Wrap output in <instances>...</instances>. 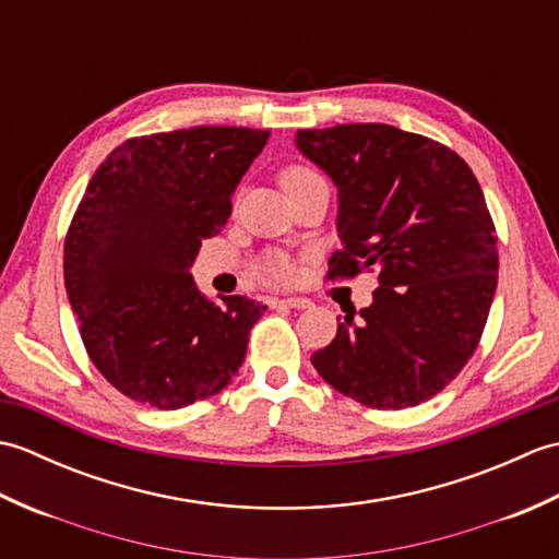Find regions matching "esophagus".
I'll list each match as a JSON object with an SVG mask.
<instances>
[{
    "label": "esophagus",
    "instance_id": "esophagus-1",
    "mask_svg": "<svg viewBox=\"0 0 559 559\" xmlns=\"http://www.w3.org/2000/svg\"><path fill=\"white\" fill-rule=\"evenodd\" d=\"M269 305L271 307H290V310H307V307H312V302L307 298H271Z\"/></svg>",
    "mask_w": 559,
    "mask_h": 559
}]
</instances>
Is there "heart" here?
<instances>
[{"mask_svg":"<svg viewBox=\"0 0 559 559\" xmlns=\"http://www.w3.org/2000/svg\"><path fill=\"white\" fill-rule=\"evenodd\" d=\"M310 177H317V173L310 170V168H305V165H288V168L281 173V187L286 189L290 185H298L302 180H310ZM264 273H266L271 281H276V283H290L293 276H295V269L288 264V261L273 259V261H269V264L264 266Z\"/></svg>","mask_w":559,"mask_h":559,"instance_id":"b5f03b06","label":"heart"}]
</instances>
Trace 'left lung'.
<instances>
[{
	"instance_id": "obj_1",
	"label": "left lung",
	"mask_w": 559,
	"mask_h": 559,
	"mask_svg": "<svg viewBox=\"0 0 559 559\" xmlns=\"http://www.w3.org/2000/svg\"><path fill=\"white\" fill-rule=\"evenodd\" d=\"M295 146L338 189L343 249L329 281L377 271L372 305L312 355L326 384L401 411L439 394L478 348L497 288V235L459 153L391 124L298 129Z\"/></svg>"
}]
</instances>
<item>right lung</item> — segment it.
<instances>
[{"instance_id":"obj_1","label":"right lung","mask_w":559,"mask_h":559,"mask_svg":"<svg viewBox=\"0 0 559 559\" xmlns=\"http://www.w3.org/2000/svg\"><path fill=\"white\" fill-rule=\"evenodd\" d=\"M266 129L127 139L91 177L64 240V286L88 358L132 401L177 411L230 384L266 305L206 300L189 273Z\"/></svg>"}]
</instances>
